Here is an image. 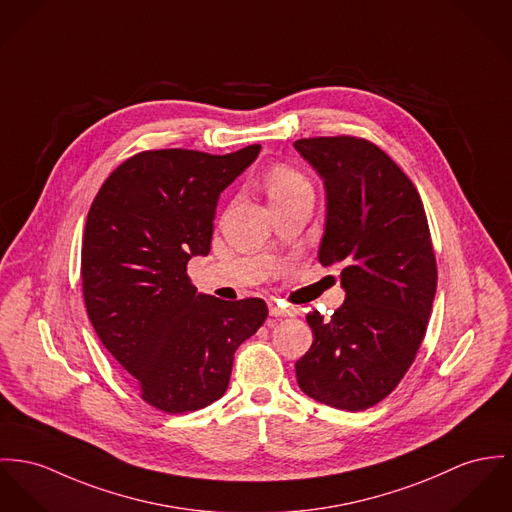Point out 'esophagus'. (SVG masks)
<instances>
[{
  "mask_svg": "<svg viewBox=\"0 0 512 512\" xmlns=\"http://www.w3.org/2000/svg\"><path fill=\"white\" fill-rule=\"evenodd\" d=\"M269 314L273 315V317H292V315H296V310H292V308H282V306H278L276 302H271V304H269Z\"/></svg>",
  "mask_w": 512,
  "mask_h": 512,
  "instance_id": "34e87169",
  "label": "esophagus"
}]
</instances>
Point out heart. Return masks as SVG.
Here are the masks:
<instances>
[{
    "instance_id": "b5f03b06",
    "label": "heart",
    "mask_w": 512,
    "mask_h": 512,
    "mask_svg": "<svg viewBox=\"0 0 512 512\" xmlns=\"http://www.w3.org/2000/svg\"><path fill=\"white\" fill-rule=\"evenodd\" d=\"M265 187H267V193L271 200L288 197V195H294L304 189H312L308 179L298 169H294L286 163H276L269 169V173L265 177Z\"/></svg>"
}]
</instances>
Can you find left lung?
<instances>
[{
  "label": "left lung",
  "instance_id": "1",
  "mask_svg": "<svg viewBox=\"0 0 512 512\" xmlns=\"http://www.w3.org/2000/svg\"><path fill=\"white\" fill-rule=\"evenodd\" d=\"M327 193L319 263L341 271L347 296L331 319L306 315L314 343L296 362L300 390L362 411L392 394L425 339L436 257L423 200L376 144L356 136L294 142Z\"/></svg>",
  "mask_w": 512,
  "mask_h": 512
}]
</instances>
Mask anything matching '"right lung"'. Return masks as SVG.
Segmentation results:
<instances>
[{"label": "right lung", "mask_w": 512, "mask_h": 512, "mask_svg": "<svg viewBox=\"0 0 512 512\" xmlns=\"http://www.w3.org/2000/svg\"><path fill=\"white\" fill-rule=\"evenodd\" d=\"M259 150L140 152L107 177L89 208L81 243L89 321L159 411L187 413L220 399L237 347L269 314L261 298L197 294L187 276L189 259L210 251L220 193Z\"/></svg>", "instance_id": "1"}]
</instances>
